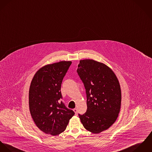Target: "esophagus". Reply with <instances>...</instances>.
I'll return each mask as SVG.
<instances>
[{"label": "esophagus", "instance_id": "1", "mask_svg": "<svg viewBox=\"0 0 152 152\" xmlns=\"http://www.w3.org/2000/svg\"><path fill=\"white\" fill-rule=\"evenodd\" d=\"M73 111L75 112V114H77V110L76 108H74V109H73Z\"/></svg>", "mask_w": 152, "mask_h": 152}]
</instances>
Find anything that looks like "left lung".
I'll list each match as a JSON object with an SVG mask.
<instances>
[{
    "label": "left lung",
    "instance_id": "obj_1",
    "mask_svg": "<svg viewBox=\"0 0 152 152\" xmlns=\"http://www.w3.org/2000/svg\"><path fill=\"white\" fill-rule=\"evenodd\" d=\"M77 72L87 94V111L79 114L84 128L93 134L108 129L117 120L121 104V90L114 71L93 59L80 61Z\"/></svg>",
    "mask_w": 152,
    "mask_h": 152
}]
</instances>
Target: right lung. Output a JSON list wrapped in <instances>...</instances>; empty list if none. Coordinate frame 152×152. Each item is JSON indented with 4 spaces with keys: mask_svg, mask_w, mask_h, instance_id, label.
<instances>
[{
    "mask_svg": "<svg viewBox=\"0 0 152 152\" xmlns=\"http://www.w3.org/2000/svg\"><path fill=\"white\" fill-rule=\"evenodd\" d=\"M72 64L60 61L39 68L31 80L29 89V108L37 126L47 134L56 136L66 128L75 115L59 100L61 84Z\"/></svg>",
    "mask_w": 152,
    "mask_h": 152,
    "instance_id": "right-lung-1",
    "label": "right lung"
}]
</instances>
